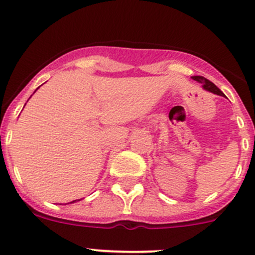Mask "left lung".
I'll use <instances>...</instances> for the list:
<instances>
[{"label": "left lung", "instance_id": "obj_1", "mask_svg": "<svg viewBox=\"0 0 255 255\" xmlns=\"http://www.w3.org/2000/svg\"><path fill=\"white\" fill-rule=\"evenodd\" d=\"M192 79H194L195 81L200 82V84L202 85V89L206 90V91L212 92V94H216V95H220V96H225V94H223V92L221 91V90L213 84V82H211L210 80L205 79L204 76H192Z\"/></svg>", "mask_w": 255, "mask_h": 255}]
</instances>
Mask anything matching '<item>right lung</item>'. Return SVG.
Wrapping results in <instances>:
<instances>
[{
    "label": "right lung",
    "mask_w": 255,
    "mask_h": 255,
    "mask_svg": "<svg viewBox=\"0 0 255 255\" xmlns=\"http://www.w3.org/2000/svg\"><path fill=\"white\" fill-rule=\"evenodd\" d=\"M35 91H37V90H35ZM35 91H34V92H35ZM76 201H80V200H74V201H71L70 204H74V202H76Z\"/></svg>",
    "instance_id": "1"
}]
</instances>
